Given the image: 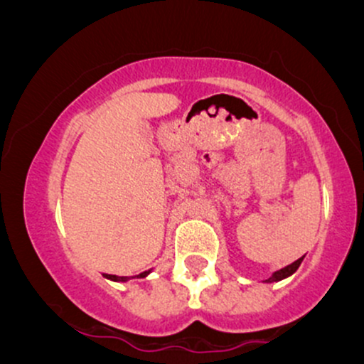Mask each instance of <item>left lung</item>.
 <instances>
[{
    "label": "left lung",
    "instance_id": "1",
    "mask_svg": "<svg viewBox=\"0 0 364 364\" xmlns=\"http://www.w3.org/2000/svg\"><path fill=\"white\" fill-rule=\"evenodd\" d=\"M303 258L304 257H301V258H298V260L296 262H292L291 265H287V267H284V269H281V270H277V272H274L272 275H270L269 279H267L265 282H279V281H282V279H286V277H289V275H292L296 272V270H298V267L301 265V262H303Z\"/></svg>",
    "mask_w": 364,
    "mask_h": 364
}]
</instances>
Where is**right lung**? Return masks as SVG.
<instances>
[{
  "instance_id": "add662e5",
  "label": "right lung",
  "mask_w": 364,
  "mask_h": 364,
  "mask_svg": "<svg viewBox=\"0 0 364 364\" xmlns=\"http://www.w3.org/2000/svg\"><path fill=\"white\" fill-rule=\"evenodd\" d=\"M150 274V270H147V272H141L140 275H136V277H147V275ZM107 279H111V281H116V282H127L128 277H118V275H111V274H106Z\"/></svg>"
}]
</instances>
